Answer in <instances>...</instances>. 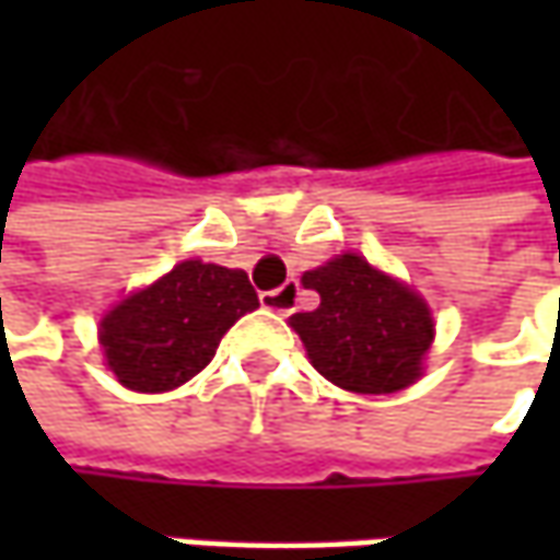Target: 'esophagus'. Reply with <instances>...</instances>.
I'll return each mask as SVG.
<instances>
[{
	"label": "esophagus",
	"mask_w": 560,
	"mask_h": 560,
	"mask_svg": "<svg viewBox=\"0 0 560 560\" xmlns=\"http://www.w3.org/2000/svg\"><path fill=\"white\" fill-rule=\"evenodd\" d=\"M295 302H299V283H295V280H287L280 290L261 292V305H265L268 312L292 314L295 312Z\"/></svg>",
	"instance_id": "obj_1"
}]
</instances>
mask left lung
I'll return each instance as SVG.
<instances>
[{
  "label": "left lung",
  "mask_w": 560,
  "mask_h": 560,
  "mask_svg": "<svg viewBox=\"0 0 560 560\" xmlns=\"http://www.w3.org/2000/svg\"><path fill=\"white\" fill-rule=\"evenodd\" d=\"M302 283L320 295V305L292 314V327L330 383L386 396L418 380L433 342V317L418 292L371 268L361 255H339L308 270Z\"/></svg>",
  "instance_id": "1"
}]
</instances>
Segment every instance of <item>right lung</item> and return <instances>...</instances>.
<instances>
[{
	"label": "right lung",
	"mask_w": 560,
	"mask_h": 560,
	"mask_svg": "<svg viewBox=\"0 0 560 560\" xmlns=\"http://www.w3.org/2000/svg\"><path fill=\"white\" fill-rule=\"evenodd\" d=\"M255 308L246 270L184 261L105 314L98 339L127 389L167 393L199 374L226 330Z\"/></svg>",
	"instance_id": "right-lung-1"
}]
</instances>
